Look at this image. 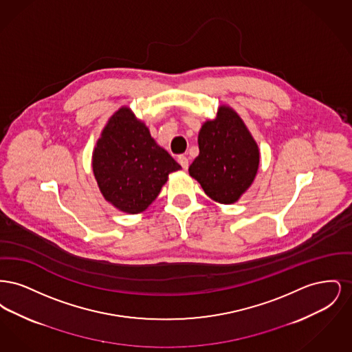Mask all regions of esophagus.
<instances>
[{
    "instance_id": "obj_1",
    "label": "esophagus",
    "mask_w": 352,
    "mask_h": 352,
    "mask_svg": "<svg viewBox=\"0 0 352 352\" xmlns=\"http://www.w3.org/2000/svg\"><path fill=\"white\" fill-rule=\"evenodd\" d=\"M178 162H179V165L184 168V170L188 168V158H187L186 155H179V157H178Z\"/></svg>"
}]
</instances>
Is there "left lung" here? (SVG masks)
Masks as SVG:
<instances>
[{"instance_id":"left-lung-1","label":"left lung","mask_w":352,"mask_h":352,"mask_svg":"<svg viewBox=\"0 0 352 352\" xmlns=\"http://www.w3.org/2000/svg\"><path fill=\"white\" fill-rule=\"evenodd\" d=\"M199 155L190 175L204 192L221 204H234L251 187L260 149L243 118L230 105H220L217 118L203 122L198 134Z\"/></svg>"}]
</instances>
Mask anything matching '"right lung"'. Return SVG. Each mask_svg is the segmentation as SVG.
<instances>
[{"instance_id": "add662e5", "label": "right lung", "mask_w": 352, "mask_h": 352, "mask_svg": "<svg viewBox=\"0 0 352 352\" xmlns=\"http://www.w3.org/2000/svg\"><path fill=\"white\" fill-rule=\"evenodd\" d=\"M92 170L104 199L125 214L144 212L179 164L161 148L129 107L107 121L92 153Z\"/></svg>"}]
</instances>
